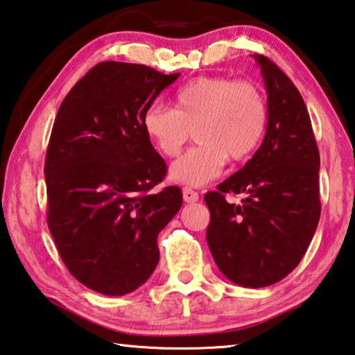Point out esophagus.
<instances>
[{
    "label": "esophagus",
    "mask_w": 355,
    "mask_h": 355,
    "mask_svg": "<svg viewBox=\"0 0 355 355\" xmlns=\"http://www.w3.org/2000/svg\"><path fill=\"white\" fill-rule=\"evenodd\" d=\"M183 198L186 203H196L198 202V192L191 188H183Z\"/></svg>",
    "instance_id": "obj_1"
}]
</instances>
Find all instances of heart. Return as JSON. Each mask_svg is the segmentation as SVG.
<instances>
[{"mask_svg":"<svg viewBox=\"0 0 355 355\" xmlns=\"http://www.w3.org/2000/svg\"><path fill=\"white\" fill-rule=\"evenodd\" d=\"M268 108L259 87L228 76H200L173 96V108L147 107L143 128L155 150L175 158L194 132L198 146L171 167L177 183L203 186L222 172L227 158L239 163L261 146Z\"/></svg>","mask_w":355,"mask_h":355,"instance_id":"heart-1","label":"heart"}]
</instances>
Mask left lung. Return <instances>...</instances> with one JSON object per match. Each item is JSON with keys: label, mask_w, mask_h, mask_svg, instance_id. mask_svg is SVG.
Wrapping results in <instances>:
<instances>
[{"label": "left lung", "mask_w": 355, "mask_h": 355, "mask_svg": "<svg viewBox=\"0 0 355 355\" xmlns=\"http://www.w3.org/2000/svg\"><path fill=\"white\" fill-rule=\"evenodd\" d=\"M267 88L268 124L241 171L206 192V241L217 267L242 287L272 286L304 256L320 220V152L298 88L266 55L253 54ZM242 193L239 204L224 198Z\"/></svg>", "instance_id": "8db88e82"}]
</instances>
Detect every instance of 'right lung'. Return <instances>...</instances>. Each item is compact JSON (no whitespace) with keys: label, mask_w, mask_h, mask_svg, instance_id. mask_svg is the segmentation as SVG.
I'll use <instances>...</instances> for the list:
<instances>
[{"label":"right lung","mask_w":355,"mask_h":355,"mask_svg":"<svg viewBox=\"0 0 355 355\" xmlns=\"http://www.w3.org/2000/svg\"><path fill=\"white\" fill-rule=\"evenodd\" d=\"M178 76L101 62L57 112L44 159L48 227L68 272L94 292L143 286L158 266L159 231L182 208L178 186L152 191L167 167L143 128L147 107Z\"/></svg>","instance_id":"obj_1"}]
</instances>
